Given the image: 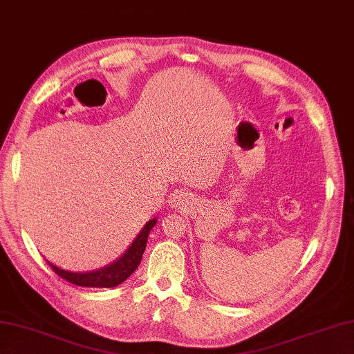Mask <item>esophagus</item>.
Listing matches in <instances>:
<instances>
[{"mask_svg": "<svg viewBox=\"0 0 354 354\" xmlns=\"http://www.w3.org/2000/svg\"><path fill=\"white\" fill-rule=\"evenodd\" d=\"M186 200H188V196H186V192L177 189V191L172 192V196L169 198V203L172 206H176V208H180V206H183L186 203Z\"/></svg>", "mask_w": 354, "mask_h": 354, "instance_id": "obj_1", "label": "esophagus"}]
</instances>
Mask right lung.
<instances>
[{
    "label": "right lung",
    "instance_id": "right-lung-1",
    "mask_svg": "<svg viewBox=\"0 0 354 354\" xmlns=\"http://www.w3.org/2000/svg\"><path fill=\"white\" fill-rule=\"evenodd\" d=\"M157 223V218H151L148 223L143 226V230L140 231V234L136 237L134 242L126 250L124 254L117 259L114 263L104 266L102 270L89 271V272H73L59 268V266L50 263V268L55 271L64 281L69 283L78 285V286H88V288H112L122 282H124L132 272L137 270V266L142 262L143 252L146 250V242H148L149 231L154 228Z\"/></svg>",
    "mask_w": 354,
    "mask_h": 354
}]
</instances>
